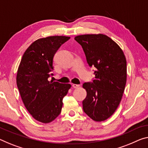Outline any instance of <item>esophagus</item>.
<instances>
[{"instance_id": "1", "label": "esophagus", "mask_w": 148, "mask_h": 148, "mask_svg": "<svg viewBox=\"0 0 148 148\" xmlns=\"http://www.w3.org/2000/svg\"><path fill=\"white\" fill-rule=\"evenodd\" d=\"M72 87H73V88H78V87H80V85H77V84H73Z\"/></svg>"}]
</instances>
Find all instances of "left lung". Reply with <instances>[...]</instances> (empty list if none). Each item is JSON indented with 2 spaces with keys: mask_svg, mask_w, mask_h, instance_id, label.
Listing matches in <instances>:
<instances>
[{
  "mask_svg": "<svg viewBox=\"0 0 148 148\" xmlns=\"http://www.w3.org/2000/svg\"><path fill=\"white\" fill-rule=\"evenodd\" d=\"M75 40L83 47L88 65L97 69L92 83L83 85L87 91L83 110L95 121H104L121 101L127 79L126 58L119 45L104 34L80 35Z\"/></svg>",
  "mask_w": 148,
  "mask_h": 148,
  "instance_id": "1",
  "label": "left lung"
}]
</instances>
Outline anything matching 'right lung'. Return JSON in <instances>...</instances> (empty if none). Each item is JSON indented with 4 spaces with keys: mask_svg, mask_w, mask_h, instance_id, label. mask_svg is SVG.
I'll use <instances>...</instances> for the list:
<instances>
[{
    "mask_svg": "<svg viewBox=\"0 0 148 148\" xmlns=\"http://www.w3.org/2000/svg\"><path fill=\"white\" fill-rule=\"evenodd\" d=\"M69 39L55 36L36 40L24 52L18 69L16 84L25 107L42 123L51 122L60 115L63 97L71 87L48 80L53 75L54 55Z\"/></svg>",
    "mask_w": 148,
    "mask_h": 148,
    "instance_id": "right-lung-1",
    "label": "right lung"
}]
</instances>
